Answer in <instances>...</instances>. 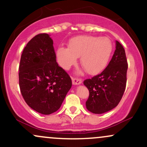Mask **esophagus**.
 Here are the masks:
<instances>
[{
  "instance_id": "34e87169",
  "label": "esophagus",
  "mask_w": 147,
  "mask_h": 147,
  "mask_svg": "<svg viewBox=\"0 0 147 147\" xmlns=\"http://www.w3.org/2000/svg\"><path fill=\"white\" fill-rule=\"evenodd\" d=\"M82 79L78 78H72V83H73V84H80L82 83Z\"/></svg>"
}]
</instances>
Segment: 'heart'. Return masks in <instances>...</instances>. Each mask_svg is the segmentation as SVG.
Masks as SVG:
<instances>
[{"mask_svg": "<svg viewBox=\"0 0 147 147\" xmlns=\"http://www.w3.org/2000/svg\"><path fill=\"white\" fill-rule=\"evenodd\" d=\"M112 51L113 44L108 38L79 36L70 40L68 48L59 47L57 57L65 69H69L80 57V64L87 73L96 74L106 67Z\"/></svg>", "mask_w": 147, "mask_h": 147, "instance_id": "obj_1", "label": "heart"}]
</instances>
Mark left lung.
<instances>
[{"mask_svg": "<svg viewBox=\"0 0 147 147\" xmlns=\"http://www.w3.org/2000/svg\"><path fill=\"white\" fill-rule=\"evenodd\" d=\"M128 68L124 47L116 41L111 60L101 74L84 80L89 91L86 107L93 113H101L113 109L119 104L125 91Z\"/></svg>", "mask_w": 147, "mask_h": 147, "instance_id": "left-lung-1", "label": "left lung"}]
</instances>
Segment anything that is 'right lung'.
<instances>
[{
	"label": "right lung",
	"mask_w": 147,
	"mask_h": 147,
	"mask_svg": "<svg viewBox=\"0 0 147 147\" xmlns=\"http://www.w3.org/2000/svg\"><path fill=\"white\" fill-rule=\"evenodd\" d=\"M56 58L52 39L47 34H39L24 48L19 65L22 97L32 109L44 115L59 109L72 85Z\"/></svg>",
	"instance_id": "add662e5"
}]
</instances>
